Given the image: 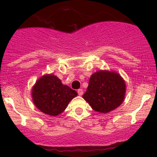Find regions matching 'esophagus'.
Segmentation results:
<instances>
[{"instance_id":"1","label":"esophagus","mask_w":157,"mask_h":157,"mask_svg":"<svg viewBox=\"0 0 157 157\" xmlns=\"http://www.w3.org/2000/svg\"><path fill=\"white\" fill-rule=\"evenodd\" d=\"M77 92H78V94L79 96H82L83 94V90H82V89H78Z\"/></svg>"}]
</instances>
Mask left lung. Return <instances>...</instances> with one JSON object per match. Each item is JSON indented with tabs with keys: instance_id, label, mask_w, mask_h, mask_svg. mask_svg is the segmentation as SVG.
Masks as SVG:
<instances>
[{
	"instance_id": "left-lung-1",
	"label": "left lung",
	"mask_w": 157,
	"mask_h": 157,
	"mask_svg": "<svg viewBox=\"0 0 157 157\" xmlns=\"http://www.w3.org/2000/svg\"><path fill=\"white\" fill-rule=\"evenodd\" d=\"M126 85L116 72L99 71L91 75L82 98L96 112L107 113L123 103Z\"/></svg>"
}]
</instances>
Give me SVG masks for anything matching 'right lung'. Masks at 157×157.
<instances>
[{
    "mask_svg": "<svg viewBox=\"0 0 157 157\" xmlns=\"http://www.w3.org/2000/svg\"><path fill=\"white\" fill-rule=\"evenodd\" d=\"M77 94L76 91L63 85L53 75H45L40 78L32 90L35 106L41 112L52 116L63 112Z\"/></svg>",
    "mask_w": 157,
    "mask_h": 157,
    "instance_id": "add662e5",
    "label": "right lung"
}]
</instances>
